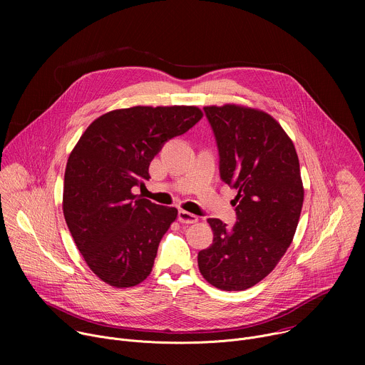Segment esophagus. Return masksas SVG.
<instances>
[{
    "instance_id": "obj_1",
    "label": "esophagus",
    "mask_w": 365,
    "mask_h": 365,
    "mask_svg": "<svg viewBox=\"0 0 365 365\" xmlns=\"http://www.w3.org/2000/svg\"><path fill=\"white\" fill-rule=\"evenodd\" d=\"M178 220L182 224H195V222H197V217L196 215H193V214H190L187 211H183V210H180L178 212Z\"/></svg>"
}]
</instances>
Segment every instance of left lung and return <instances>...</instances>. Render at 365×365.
Wrapping results in <instances>:
<instances>
[{
  "label": "left lung",
  "instance_id": "left-lung-1",
  "mask_svg": "<svg viewBox=\"0 0 365 365\" xmlns=\"http://www.w3.org/2000/svg\"><path fill=\"white\" fill-rule=\"evenodd\" d=\"M222 182L237 189V222L210 218L214 241L199 251L203 279L221 290L262 282L289 248L303 205L294 145L269 114L240 106L205 107Z\"/></svg>",
  "mask_w": 365,
  "mask_h": 365
}]
</instances>
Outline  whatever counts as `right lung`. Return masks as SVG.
Returning a JSON list of instances; mask_svg holds the SVG:
<instances>
[{
	"mask_svg": "<svg viewBox=\"0 0 365 365\" xmlns=\"http://www.w3.org/2000/svg\"><path fill=\"white\" fill-rule=\"evenodd\" d=\"M202 118L196 107H133L96 118L72 150L63 215L89 269L114 287H131L151 272L178 210L134 195L166 141Z\"/></svg>",
	"mask_w": 365,
	"mask_h": 365,
	"instance_id": "add662e5",
	"label": "right lung"
}]
</instances>
